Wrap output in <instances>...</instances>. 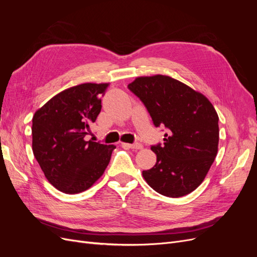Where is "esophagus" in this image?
I'll return each instance as SVG.
<instances>
[{
  "instance_id": "obj_1",
  "label": "esophagus",
  "mask_w": 257,
  "mask_h": 257,
  "mask_svg": "<svg viewBox=\"0 0 257 257\" xmlns=\"http://www.w3.org/2000/svg\"><path fill=\"white\" fill-rule=\"evenodd\" d=\"M124 147L126 148H130V149H135V150H142L144 146L142 144L139 143H136V144H122Z\"/></svg>"
}]
</instances>
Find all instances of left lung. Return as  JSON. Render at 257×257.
<instances>
[{"label":"left lung","instance_id":"8db88e82","mask_svg":"<svg viewBox=\"0 0 257 257\" xmlns=\"http://www.w3.org/2000/svg\"><path fill=\"white\" fill-rule=\"evenodd\" d=\"M127 88L142 100L157 127L164 125V145H155L157 163L143 176L168 197L190 194L204 181L216 157L219 116L209 99L169 76L138 77Z\"/></svg>","mask_w":257,"mask_h":257}]
</instances>
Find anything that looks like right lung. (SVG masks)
<instances>
[{
    "label": "right lung",
    "mask_w": 257,
    "mask_h": 257,
    "mask_svg": "<svg viewBox=\"0 0 257 257\" xmlns=\"http://www.w3.org/2000/svg\"><path fill=\"white\" fill-rule=\"evenodd\" d=\"M108 83H82L60 92L33 116L32 149L47 180L66 194L95 183L115 146L88 141Z\"/></svg>",
    "instance_id": "right-lung-1"
}]
</instances>
